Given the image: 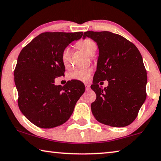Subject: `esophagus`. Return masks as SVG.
I'll list each match as a JSON object with an SVG mask.
<instances>
[{"instance_id": "esophagus-1", "label": "esophagus", "mask_w": 161, "mask_h": 161, "mask_svg": "<svg viewBox=\"0 0 161 161\" xmlns=\"http://www.w3.org/2000/svg\"><path fill=\"white\" fill-rule=\"evenodd\" d=\"M85 88H86V91L90 90V85H89V84H85Z\"/></svg>"}]
</instances>
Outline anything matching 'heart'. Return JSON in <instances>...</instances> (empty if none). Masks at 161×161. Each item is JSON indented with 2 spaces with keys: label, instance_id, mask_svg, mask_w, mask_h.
Here are the masks:
<instances>
[{
  "label": "heart",
  "instance_id": "heart-1",
  "mask_svg": "<svg viewBox=\"0 0 161 161\" xmlns=\"http://www.w3.org/2000/svg\"><path fill=\"white\" fill-rule=\"evenodd\" d=\"M76 47L80 48L89 56H92L97 50V44L93 40L85 39L80 41L76 44ZM61 61L65 67H68L71 62V50L66 47L61 53ZM92 74L91 69H79L69 74V78L71 80L81 81H86L90 80Z\"/></svg>",
  "mask_w": 161,
  "mask_h": 161
}]
</instances>
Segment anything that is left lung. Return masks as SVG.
I'll use <instances>...</instances> for the list:
<instances>
[{
    "mask_svg": "<svg viewBox=\"0 0 161 161\" xmlns=\"http://www.w3.org/2000/svg\"><path fill=\"white\" fill-rule=\"evenodd\" d=\"M97 43L99 57L92 90L96 93L91 109L95 119L112 127L133 122L146 99L147 72L139 50L122 36L109 31H86ZM108 81L104 89L98 85Z\"/></svg>",
    "mask_w": 161,
    "mask_h": 161,
    "instance_id": "obj_1",
    "label": "left lung"
}]
</instances>
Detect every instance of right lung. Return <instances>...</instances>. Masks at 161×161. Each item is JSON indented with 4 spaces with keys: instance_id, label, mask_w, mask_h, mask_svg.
I'll list each match as a JSON object with an SVG mask.
<instances>
[{
    "instance_id": "obj_1",
    "label": "right lung",
    "mask_w": 161,
    "mask_h": 161,
    "mask_svg": "<svg viewBox=\"0 0 161 161\" xmlns=\"http://www.w3.org/2000/svg\"><path fill=\"white\" fill-rule=\"evenodd\" d=\"M83 32H44L34 38L20 52L14 70L19 93L18 104L23 114L41 128H52L69 119L75 104L85 91L80 81L55 85L64 75L62 50Z\"/></svg>"
}]
</instances>
